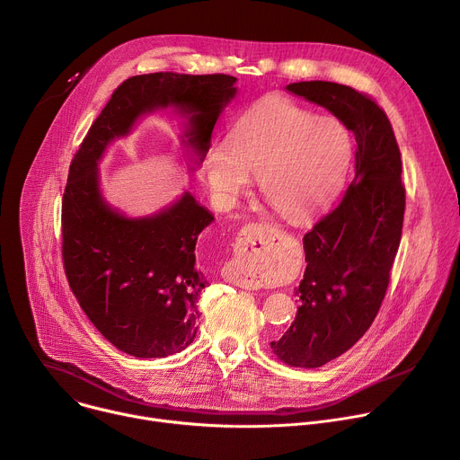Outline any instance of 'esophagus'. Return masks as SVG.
Wrapping results in <instances>:
<instances>
[{
    "mask_svg": "<svg viewBox=\"0 0 460 460\" xmlns=\"http://www.w3.org/2000/svg\"><path fill=\"white\" fill-rule=\"evenodd\" d=\"M277 229L270 227L268 224L251 222L247 224L242 233V249L240 256L231 268L229 282L243 288V289H256L261 286V264L264 261L277 240Z\"/></svg>",
    "mask_w": 460,
    "mask_h": 460,
    "instance_id": "1",
    "label": "esophagus"
}]
</instances>
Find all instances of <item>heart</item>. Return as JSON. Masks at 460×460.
Returning <instances> with one entry per match:
<instances>
[{"instance_id": "obj_1", "label": "heart", "mask_w": 460, "mask_h": 460, "mask_svg": "<svg viewBox=\"0 0 460 460\" xmlns=\"http://www.w3.org/2000/svg\"><path fill=\"white\" fill-rule=\"evenodd\" d=\"M351 156V140L333 118L280 96H268L234 123L229 144L206 160L208 180L226 202L260 176L264 199L286 218H305L332 202Z\"/></svg>"}]
</instances>
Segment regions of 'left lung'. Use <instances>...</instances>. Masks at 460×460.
Returning a JSON list of instances; mask_svg holds the SVG:
<instances>
[{
    "label": "left lung",
    "mask_w": 460,
    "mask_h": 460,
    "mask_svg": "<svg viewBox=\"0 0 460 460\" xmlns=\"http://www.w3.org/2000/svg\"><path fill=\"white\" fill-rule=\"evenodd\" d=\"M286 89L333 112L357 140L353 181L302 240V305L289 330L271 342L288 366L320 367L353 348L380 309L402 236L406 189L395 133L373 98L318 80Z\"/></svg>",
    "instance_id": "obj_1"
}]
</instances>
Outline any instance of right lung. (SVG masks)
Wrapping results in <instances>:
<instances>
[{"instance_id": "add662e5", "label": "right lung", "mask_w": 460, "mask_h": 460, "mask_svg": "<svg viewBox=\"0 0 460 460\" xmlns=\"http://www.w3.org/2000/svg\"><path fill=\"white\" fill-rule=\"evenodd\" d=\"M234 84L227 75L128 78L112 93L71 162L61 200L65 275L96 330L127 355L164 358L194 341L196 304L209 286L196 270L194 247L215 218L190 192L153 217L127 218L102 199L98 162L140 116L165 107L185 114V144L204 162L215 123L236 94Z\"/></svg>"}]
</instances>
